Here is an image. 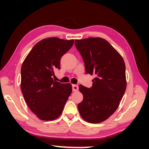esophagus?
<instances>
[{
	"instance_id": "34e87169",
	"label": "esophagus",
	"mask_w": 149,
	"mask_h": 149,
	"mask_svg": "<svg viewBox=\"0 0 149 149\" xmlns=\"http://www.w3.org/2000/svg\"><path fill=\"white\" fill-rule=\"evenodd\" d=\"M79 89V87H78L77 85H72V91L74 92H76L78 91Z\"/></svg>"
}]
</instances>
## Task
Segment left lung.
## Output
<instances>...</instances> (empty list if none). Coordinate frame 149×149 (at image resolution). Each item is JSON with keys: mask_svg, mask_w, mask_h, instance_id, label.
I'll list each match as a JSON object with an SVG mask.
<instances>
[{"mask_svg": "<svg viewBox=\"0 0 149 149\" xmlns=\"http://www.w3.org/2000/svg\"><path fill=\"white\" fill-rule=\"evenodd\" d=\"M87 74L95 75L93 86L79 85L84 99L78 104L85 121L98 123L107 120L120 104L126 89L125 65L122 56L107 40L100 37L75 40Z\"/></svg>", "mask_w": 149, "mask_h": 149, "instance_id": "left-lung-1", "label": "left lung"}]
</instances>
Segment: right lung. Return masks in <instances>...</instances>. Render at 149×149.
<instances>
[{"label":"right lung","instance_id":"add662e5","mask_svg":"<svg viewBox=\"0 0 149 149\" xmlns=\"http://www.w3.org/2000/svg\"><path fill=\"white\" fill-rule=\"evenodd\" d=\"M74 40L50 37L41 40L27 54L21 68V89L27 106L37 117L54 120L61 115L72 91L70 84L54 81V71Z\"/></svg>","mask_w":149,"mask_h":149}]
</instances>
